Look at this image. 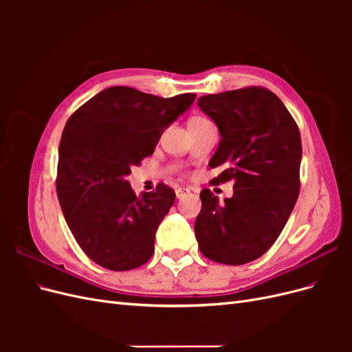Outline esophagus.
Masks as SVG:
<instances>
[{"instance_id": "34e87169", "label": "esophagus", "mask_w": 352, "mask_h": 352, "mask_svg": "<svg viewBox=\"0 0 352 352\" xmlns=\"http://www.w3.org/2000/svg\"><path fill=\"white\" fill-rule=\"evenodd\" d=\"M188 192H189V190L185 189V188H177V189H176V198H177V199L182 198V197H185Z\"/></svg>"}]
</instances>
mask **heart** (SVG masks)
I'll list each match as a JSON object with an SVG mask.
<instances>
[{
    "label": "heart",
    "mask_w": 352,
    "mask_h": 352,
    "mask_svg": "<svg viewBox=\"0 0 352 352\" xmlns=\"http://www.w3.org/2000/svg\"><path fill=\"white\" fill-rule=\"evenodd\" d=\"M195 120H204V119H202V117H194V119L190 120V122H195ZM190 122H189V123H190Z\"/></svg>",
    "instance_id": "obj_1"
}]
</instances>
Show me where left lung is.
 <instances>
[{
    "label": "left lung",
    "instance_id": "8db88e82",
    "mask_svg": "<svg viewBox=\"0 0 352 352\" xmlns=\"http://www.w3.org/2000/svg\"><path fill=\"white\" fill-rule=\"evenodd\" d=\"M198 105L221 135L210 167L223 170L212 182H233L225 204L210 189L199 194L198 248L211 261L247 264L279 238L300 195L301 133L283 102L261 87L204 95Z\"/></svg>",
    "mask_w": 352,
    "mask_h": 352
}]
</instances>
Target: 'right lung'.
I'll use <instances>...</instances> for the list:
<instances>
[{
  "label": "right lung",
  "instance_id": "add662e5",
  "mask_svg": "<svg viewBox=\"0 0 352 352\" xmlns=\"http://www.w3.org/2000/svg\"><path fill=\"white\" fill-rule=\"evenodd\" d=\"M195 97L111 87L69 117L58 148L57 197L74 239L101 267L126 272L151 258L157 228L176 194L158 184L140 198L124 177L154 153L163 131Z\"/></svg>",
  "mask_w": 352,
  "mask_h": 352
}]
</instances>
